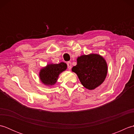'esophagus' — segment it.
Here are the masks:
<instances>
[{"label": "esophagus", "instance_id": "obj_1", "mask_svg": "<svg viewBox=\"0 0 134 134\" xmlns=\"http://www.w3.org/2000/svg\"><path fill=\"white\" fill-rule=\"evenodd\" d=\"M67 64L68 69H69V70L71 69V63L70 62H68L67 63Z\"/></svg>", "mask_w": 134, "mask_h": 134}]
</instances>
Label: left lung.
<instances>
[{
  "mask_svg": "<svg viewBox=\"0 0 134 134\" xmlns=\"http://www.w3.org/2000/svg\"><path fill=\"white\" fill-rule=\"evenodd\" d=\"M72 71L76 74L82 85L89 90L99 86L107 74V64L105 59L97 54L82 55L77 59V64Z\"/></svg>",
  "mask_w": 134,
  "mask_h": 134,
  "instance_id": "8db88e82",
  "label": "left lung"
}]
</instances>
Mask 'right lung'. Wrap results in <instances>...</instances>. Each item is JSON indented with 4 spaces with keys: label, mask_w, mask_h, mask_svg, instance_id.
<instances>
[{
    "label": "right lung",
    "mask_w": 134,
    "mask_h": 134,
    "mask_svg": "<svg viewBox=\"0 0 134 134\" xmlns=\"http://www.w3.org/2000/svg\"><path fill=\"white\" fill-rule=\"evenodd\" d=\"M67 67V64L63 62L59 64H48L40 70V79L45 85H53L58 80L60 74L66 70Z\"/></svg>",
    "instance_id": "1"
}]
</instances>
